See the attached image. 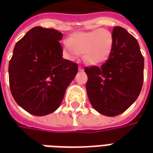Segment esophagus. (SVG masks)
<instances>
[{
    "instance_id": "34e87169",
    "label": "esophagus",
    "mask_w": 153,
    "mask_h": 153,
    "mask_svg": "<svg viewBox=\"0 0 153 153\" xmlns=\"http://www.w3.org/2000/svg\"><path fill=\"white\" fill-rule=\"evenodd\" d=\"M79 71H83V68L81 66V65H79Z\"/></svg>"
}]
</instances>
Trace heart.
Here are the masks:
<instances>
[{"mask_svg": "<svg viewBox=\"0 0 153 153\" xmlns=\"http://www.w3.org/2000/svg\"><path fill=\"white\" fill-rule=\"evenodd\" d=\"M113 38L105 28L76 33L64 42V49L70 60H75L83 54L87 62L98 65L106 61L112 48Z\"/></svg>", "mask_w": 153, "mask_h": 153, "instance_id": "1", "label": "heart"}]
</instances>
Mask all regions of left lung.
<instances>
[{
    "mask_svg": "<svg viewBox=\"0 0 153 153\" xmlns=\"http://www.w3.org/2000/svg\"><path fill=\"white\" fill-rule=\"evenodd\" d=\"M113 44L108 60L101 67L85 68L86 89L97 112L115 116L138 98L143 83L144 59L138 41L121 27L112 32Z\"/></svg>",
    "mask_w": 153,
    "mask_h": 153,
    "instance_id": "left-lung-1",
    "label": "left lung"
}]
</instances>
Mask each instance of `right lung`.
Segmentation results:
<instances>
[{
	"mask_svg": "<svg viewBox=\"0 0 153 153\" xmlns=\"http://www.w3.org/2000/svg\"><path fill=\"white\" fill-rule=\"evenodd\" d=\"M62 37L53 28L34 27L15 44L9 62L10 92L32 115L56 111L78 73V65L63 58Z\"/></svg>",
	"mask_w": 153,
	"mask_h": 153,
	"instance_id": "right-lung-1",
	"label": "right lung"
}]
</instances>
